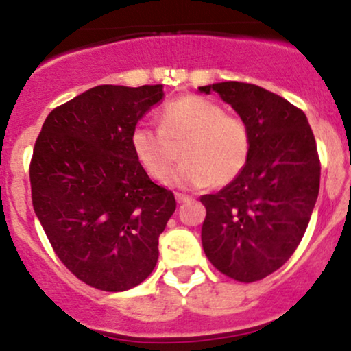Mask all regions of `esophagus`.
<instances>
[{"label":"esophagus","instance_id":"34e87169","mask_svg":"<svg viewBox=\"0 0 351 351\" xmlns=\"http://www.w3.org/2000/svg\"><path fill=\"white\" fill-rule=\"evenodd\" d=\"M175 198H176V201H178V203H184V201H188V199H189V196H186V195H181V193H176Z\"/></svg>","mask_w":351,"mask_h":351}]
</instances>
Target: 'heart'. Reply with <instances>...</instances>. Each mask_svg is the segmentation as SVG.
I'll return each instance as SVG.
<instances>
[{"label": "heart", "instance_id": "1", "mask_svg": "<svg viewBox=\"0 0 351 351\" xmlns=\"http://www.w3.org/2000/svg\"><path fill=\"white\" fill-rule=\"evenodd\" d=\"M160 130L138 125L130 136L132 150L153 180L171 175L178 188H223L239 178L252 153V135L241 117L199 95H183L163 107Z\"/></svg>", "mask_w": 351, "mask_h": 351}]
</instances>
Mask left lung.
Listing matches in <instances>:
<instances>
[{"instance_id": "8db88e82", "label": "left lung", "mask_w": 351, "mask_h": 351, "mask_svg": "<svg viewBox=\"0 0 351 351\" xmlns=\"http://www.w3.org/2000/svg\"><path fill=\"white\" fill-rule=\"evenodd\" d=\"M199 90L217 92L252 135L243 175L199 198L204 254L231 279L261 280L287 263L308 226L320 188L315 136L300 108L259 86L229 80Z\"/></svg>"}]
</instances>
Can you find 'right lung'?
Listing matches in <instances>:
<instances>
[{
  "label": "right lung",
  "instance_id": "add662e5",
  "mask_svg": "<svg viewBox=\"0 0 351 351\" xmlns=\"http://www.w3.org/2000/svg\"><path fill=\"white\" fill-rule=\"evenodd\" d=\"M162 99V84L92 87L56 107L36 140V216L62 264L99 291H128L150 276L176 209L173 193L148 178L130 142Z\"/></svg>",
  "mask_w": 351,
  "mask_h": 351
}]
</instances>
